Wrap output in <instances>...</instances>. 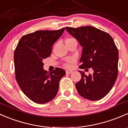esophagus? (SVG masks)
Instances as JSON below:
<instances>
[{
  "label": "esophagus",
  "mask_w": 128,
  "mask_h": 128,
  "mask_svg": "<svg viewBox=\"0 0 128 128\" xmlns=\"http://www.w3.org/2000/svg\"><path fill=\"white\" fill-rule=\"evenodd\" d=\"M72 73V71H69V70L66 71V74H71Z\"/></svg>",
  "instance_id": "obj_1"
}]
</instances>
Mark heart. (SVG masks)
Returning <instances> with one entry per match:
<instances>
[{
  "label": "heart",
  "instance_id": "obj_1",
  "mask_svg": "<svg viewBox=\"0 0 128 128\" xmlns=\"http://www.w3.org/2000/svg\"><path fill=\"white\" fill-rule=\"evenodd\" d=\"M73 40H76L74 38H67L65 40V43L68 42L73 41ZM73 61H74L73 59H70V60H68V61H67V62L64 64V66H65L66 67H67V68H69V67L71 66L72 64H73Z\"/></svg>",
  "mask_w": 128,
  "mask_h": 128
}]
</instances>
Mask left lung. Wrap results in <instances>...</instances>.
Segmentation results:
<instances>
[{
    "mask_svg": "<svg viewBox=\"0 0 128 128\" xmlns=\"http://www.w3.org/2000/svg\"><path fill=\"white\" fill-rule=\"evenodd\" d=\"M65 29L83 47L80 68H92L94 72L87 76L79 71L82 78L75 84L78 93L91 101L102 99L112 89L118 76V50L113 39L93 26Z\"/></svg>",
    "mask_w": 128,
    "mask_h": 128,
    "instance_id": "obj_1",
    "label": "left lung"
}]
</instances>
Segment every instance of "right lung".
Returning a JSON list of instances; mask_svg holds the SVG:
<instances>
[{
  "instance_id": "1",
  "label": "right lung",
  "mask_w": 128,
  "mask_h": 128,
  "mask_svg": "<svg viewBox=\"0 0 128 128\" xmlns=\"http://www.w3.org/2000/svg\"><path fill=\"white\" fill-rule=\"evenodd\" d=\"M64 28L58 30H38L21 38L14 52L16 79L23 93L32 102L44 104L58 93L59 82L65 75L64 70L56 68L48 73L43 60L51 55L54 43Z\"/></svg>"
}]
</instances>
